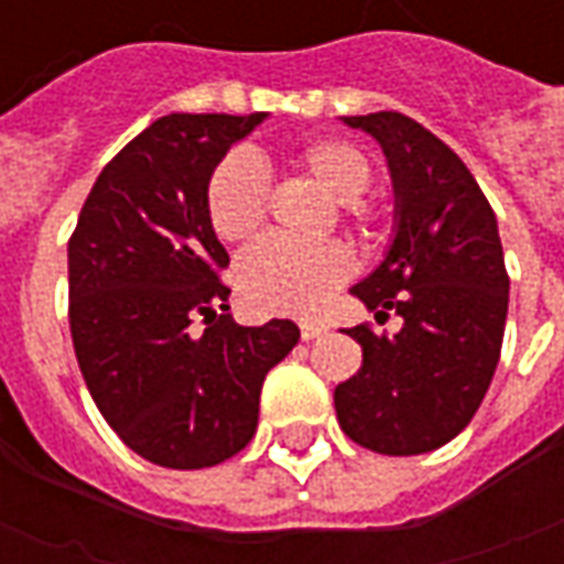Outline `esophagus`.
Returning a JSON list of instances; mask_svg holds the SVG:
<instances>
[{
    "mask_svg": "<svg viewBox=\"0 0 564 564\" xmlns=\"http://www.w3.org/2000/svg\"><path fill=\"white\" fill-rule=\"evenodd\" d=\"M299 329H302V338H305V341H314V338H319V335H326L329 326H326V323H319V319H305Z\"/></svg>",
    "mask_w": 564,
    "mask_h": 564,
    "instance_id": "34e87169",
    "label": "esophagus"
}]
</instances>
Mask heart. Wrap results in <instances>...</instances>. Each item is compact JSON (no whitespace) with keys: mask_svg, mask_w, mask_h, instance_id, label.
<instances>
[{"mask_svg":"<svg viewBox=\"0 0 564 564\" xmlns=\"http://www.w3.org/2000/svg\"><path fill=\"white\" fill-rule=\"evenodd\" d=\"M293 165L317 181L332 198L344 202L350 217L356 198L375 181V162L366 150L344 139H317L293 150ZM205 214L214 235L226 245H241L262 229L269 214V181L250 153H229L217 162L205 186ZM354 271L350 250L338 241L295 245L265 238L238 259V290L262 314H314L329 302Z\"/></svg>","mask_w":564,"mask_h":564,"instance_id":"1","label":"heart"}]
</instances>
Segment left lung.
<instances>
[{
    "mask_svg": "<svg viewBox=\"0 0 564 564\" xmlns=\"http://www.w3.org/2000/svg\"><path fill=\"white\" fill-rule=\"evenodd\" d=\"M390 160L399 226L390 253L350 293L395 335L347 329L362 368L335 387L344 435L387 456H416L471 423L496 375L510 278L498 223L465 162L399 111L344 117Z\"/></svg>",
    "mask_w": 564,
    "mask_h": 564,
    "instance_id": "left-lung-1",
    "label": "left lung"
}]
</instances>
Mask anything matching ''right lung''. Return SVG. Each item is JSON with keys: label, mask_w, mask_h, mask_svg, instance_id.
<instances>
[{"label": "right lung", "mask_w": 564, "mask_h": 564, "mask_svg": "<svg viewBox=\"0 0 564 564\" xmlns=\"http://www.w3.org/2000/svg\"><path fill=\"white\" fill-rule=\"evenodd\" d=\"M265 115H169L108 162L68 238V326L105 423L162 468L220 465L250 444L262 380L293 319L238 326L205 186ZM202 316L206 329L198 333Z\"/></svg>", "instance_id": "obj_1"}]
</instances>
